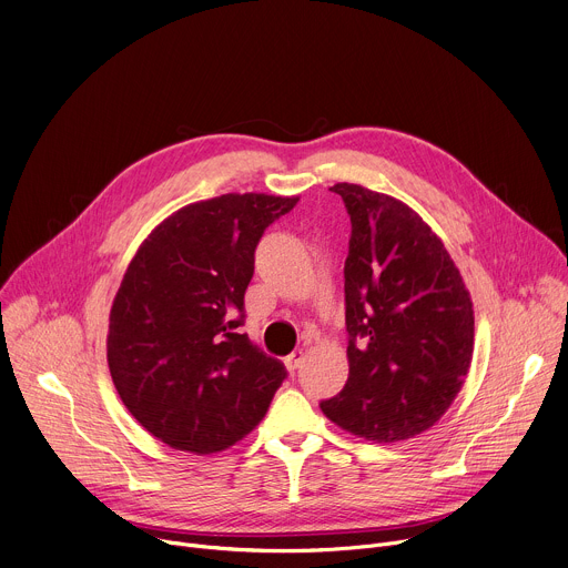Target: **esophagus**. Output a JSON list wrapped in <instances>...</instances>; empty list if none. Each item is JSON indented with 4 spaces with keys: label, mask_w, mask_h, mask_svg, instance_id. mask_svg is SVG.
<instances>
[{
    "label": "esophagus",
    "mask_w": 568,
    "mask_h": 568,
    "mask_svg": "<svg viewBox=\"0 0 568 568\" xmlns=\"http://www.w3.org/2000/svg\"><path fill=\"white\" fill-rule=\"evenodd\" d=\"M303 351H294L287 359H285V366H287V371H290V375H294L296 371H298V366L303 364Z\"/></svg>",
    "instance_id": "obj_1"
}]
</instances>
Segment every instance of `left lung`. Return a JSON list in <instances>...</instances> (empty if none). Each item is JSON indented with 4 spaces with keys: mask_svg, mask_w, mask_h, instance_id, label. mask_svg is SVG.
<instances>
[{
    "mask_svg": "<svg viewBox=\"0 0 568 568\" xmlns=\"http://www.w3.org/2000/svg\"><path fill=\"white\" fill-rule=\"evenodd\" d=\"M351 215L344 265L348 382L321 402L342 429L407 440L449 409L474 353V310L432 226L404 202L335 184Z\"/></svg>",
    "mask_w": 568,
    "mask_h": 568,
    "instance_id": "obj_1",
    "label": "left lung"
}]
</instances>
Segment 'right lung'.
Wrapping results in <instances>:
<instances>
[{
  "instance_id": "1",
  "label": "right lung",
  "mask_w": 568,
  "mask_h": 568,
  "mask_svg": "<svg viewBox=\"0 0 568 568\" xmlns=\"http://www.w3.org/2000/svg\"><path fill=\"white\" fill-rule=\"evenodd\" d=\"M298 197L226 193L143 240L110 310L108 364L125 409L161 443L215 454L265 418L285 366L240 335L254 254Z\"/></svg>"
}]
</instances>
